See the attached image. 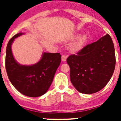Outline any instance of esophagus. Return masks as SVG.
I'll use <instances>...</instances> for the list:
<instances>
[{
  "mask_svg": "<svg viewBox=\"0 0 121 121\" xmlns=\"http://www.w3.org/2000/svg\"><path fill=\"white\" fill-rule=\"evenodd\" d=\"M61 60L63 61H65L66 60V56L65 55H62V56H61Z\"/></svg>",
  "mask_w": 121,
  "mask_h": 121,
  "instance_id": "34e87169",
  "label": "esophagus"
}]
</instances>
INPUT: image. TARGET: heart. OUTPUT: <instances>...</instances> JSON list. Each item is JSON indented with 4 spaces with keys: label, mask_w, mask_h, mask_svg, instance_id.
I'll return each instance as SVG.
<instances>
[{
    "label": "heart",
    "mask_w": 121,
    "mask_h": 121,
    "mask_svg": "<svg viewBox=\"0 0 121 121\" xmlns=\"http://www.w3.org/2000/svg\"><path fill=\"white\" fill-rule=\"evenodd\" d=\"M77 37V36H75ZM87 41L86 35H84L79 37L77 41L74 43L70 47V51L73 53H76L79 52L83 48Z\"/></svg>",
    "instance_id": "obj_1"
}]
</instances>
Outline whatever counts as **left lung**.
I'll return each mask as SVG.
<instances>
[{
  "mask_svg": "<svg viewBox=\"0 0 121 121\" xmlns=\"http://www.w3.org/2000/svg\"><path fill=\"white\" fill-rule=\"evenodd\" d=\"M70 68V80L80 93L90 94L102 89L114 72L116 55L108 34L84 46L66 59Z\"/></svg>",
  "mask_w": 121,
  "mask_h": 121,
  "instance_id": "8db88e82",
  "label": "left lung"
}]
</instances>
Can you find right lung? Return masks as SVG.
Instances as JSON below:
<instances>
[{
  "label": "right lung",
  "mask_w": 121,
  "mask_h": 121,
  "mask_svg": "<svg viewBox=\"0 0 121 121\" xmlns=\"http://www.w3.org/2000/svg\"><path fill=\"white\" fill-rule=\"evenodd\" d=\"M22 33L14 35L9 41L5 55V69L10 82L24 95L36 97L49 89L57 68L61 63L59 53H44L40 61L30 66L21 65L14 59L11 50L12 42Z\"/></svg>",
  "instance_id": "right-lung-1"
}]
</instances>
